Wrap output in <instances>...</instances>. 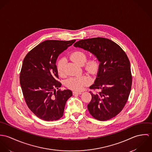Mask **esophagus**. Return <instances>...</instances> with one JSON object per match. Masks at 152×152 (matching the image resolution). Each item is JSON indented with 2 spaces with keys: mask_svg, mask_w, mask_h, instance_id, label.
Returning a JSON list of instances; mask_svg holds the SVG:
<instances>
[{
  "mask_svg": "<svg viewBox=\"0 0 152 152\" xmlns=\"http://www.w3.org/2000/svg\"><path fill=\"white\" fill-rule=\"evenodd\" d=\"M81 94H82V92H80V91H73L72 92L73 95H80Z\"/></svg>",
  "mask_w": 152,
  "mask_h": 152,
  "instance_id": "34e87169",
  "label": "esophagus"
}]
</instances>
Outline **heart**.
Returning a JSON list of instances; mask_svg holds the SVG:
<instances>
[{"mask_svg":"<svg viewBox=\"0 0 152 152\" xmlns=\"http://www.w3.org/2000/svg\"><path fill=\"white\" fill-rule=\"evenodd\" d=\"M88 53L83 50H75L71 53L69 55V58L74 63L82 65L87 72L91 75L96 74L99 68V60L96 56H93L87 60ZM66 60L65 58H60L57 64V70L58 74L61 77H64L66 75L65 65ZM90 83V79L87 76H81L72 77L69 78L66 82V86L70 89L74 91H80L83 87L88 85Z\"/></svg>","mask_w":152,"mask_h":152,"instance_id":"b5f03b06","label":"heart"}]
</instances>
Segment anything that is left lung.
<instances>
[{
    "mask_svg": "<svg viewBox=\"0 0 152 152\" xmlns=\"http://www.w3.org/2000/svg\"><path fill=\"white\" fill-rule=\"evenodd\" d=\"M74 46L89 51L100 61L97 78L89 89L101 91L89 92V113L101 121L113 118L124 108L131 90L132 77L126 54L118 44L102 37L81 40Z\"/></svg>",
    "mask_w": 152,
    "mask_h": 152,
    "instance_id": "obj_1",
    "label": "left lung"
}]
</instances>
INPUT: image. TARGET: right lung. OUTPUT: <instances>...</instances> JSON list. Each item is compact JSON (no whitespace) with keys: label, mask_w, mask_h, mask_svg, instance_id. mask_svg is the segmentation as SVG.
Masks as SVG:
<instances>
[{"label":"right lung","mask_w":152,"mask_h":152,"mask_svg":"<svg viewBox=\"0 0 152 152\" xmlns=\"http://www.w3.org/2000/svg\"><path fill=\"white\" fill-rule=\"evenodd\" d=\"M75 42L44 41L31 50L23 60L20 83L25 102L31 111L44 121L60 119L66 101L72 95L69 89H59L61 83L57 80L56 60Z\"/></svg>","instance_id":"add662e5"}]
</instances>
